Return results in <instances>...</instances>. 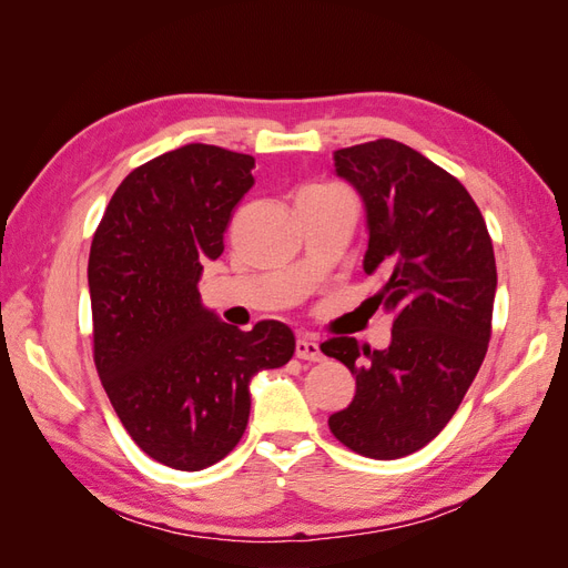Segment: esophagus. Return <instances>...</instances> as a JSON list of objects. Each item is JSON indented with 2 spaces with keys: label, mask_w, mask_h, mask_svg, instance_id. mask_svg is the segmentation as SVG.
Listing matches in <instances>:
<instances>
[{
  "label": "esophagus",
  "mask_w": 568,
  "mask_h": 568,
  "mask_svg": "<svg viewBox=\"0 0 568 568\" xmlns=\"http://www.w3.org/2000/svg\"><path fill=\"white\" fill-rule=\"evenodd\" d=\"M295 355L300 359H310V362H322L324 359V353H322V345H318L316 341L307 338V336H300L297 343H295Z\"/></svg>",
  "instance_id": "1"
}]
</instances>
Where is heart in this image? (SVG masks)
<instances>
[{"instance_id":"obj_1","label":"heart","mask_w":568,"mask_h":568,"mask_svg":"<svg viewBox=\"0 0 568 568\" xmlns=\"http://www.w3.org/2000/svg\"><path fill=\"white\" fill-rule=\"evenodd\" d=\"M326 189H336V186H331V184H318V186H307L304 189L302 194H310V192H326Z\"/></svg>"}]
</instances>
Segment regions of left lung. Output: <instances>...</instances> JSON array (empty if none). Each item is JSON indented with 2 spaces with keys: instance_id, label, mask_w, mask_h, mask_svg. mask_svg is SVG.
I'll return each instance as SVG.
<instances>
[{
  "instance_id": "obj_1",
  "label": "left lung",
  "mask_w": 568,
  "mask_h": 568,
  "mask_svg": "<svg viewBox=\"0 0 568 568\" xmlns=\"http://www.w3.org/2000/svg\"><path fill=\"white\" fill-rule=\"evenodd\" d=\"M336 174L365 201L372 300L394 312L386 351L331 338L322 353L355 374V398L328 417L355 454L394 460L439 434L487 355L497 264L477 203L454 174L394 139L333 153Z\"/></svg>"
}]
</instances>
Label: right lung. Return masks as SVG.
<instances>
[{
	"label": "right lung",
	"mask_w": 568,
	"mask_h": 568,
	"mask_svg": "<svg viewBox=\"0 0 568 568\" xmlns=\"http://www.w3.org/2000/svg\"><path fill=\"white\" fill-rule=\"evenodd\" d=\"M254 158L186 143L132 170L112 194L89 256L93 359L145 456L203 470L237 446L250 382L295 353L285 324L240 331L201 304L206 261L223 254Z\"/></svg>",
	"instance_id": "right-lung-1"
}]
</instances>
